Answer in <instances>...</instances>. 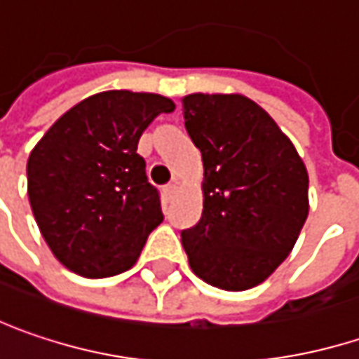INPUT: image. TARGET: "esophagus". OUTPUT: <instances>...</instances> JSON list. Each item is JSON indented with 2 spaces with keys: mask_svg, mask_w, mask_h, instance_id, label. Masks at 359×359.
<instances>
[{
  "mask_svg": "<svg viewBox=\"0 0 359 359\" xmlns=\"http://www.w3.org/2000/svg\"><path fill=\"white\" fill-rule=\"evenodd\" d=\"M175 193H177V184H166V187H164V195H166L168 199H172Z\"/></svg>",
  "mask_w": 359,
  "mask_h": 359,
  "instance_id": "34e87169",
  "label": "esophagus"
}]
</instances>
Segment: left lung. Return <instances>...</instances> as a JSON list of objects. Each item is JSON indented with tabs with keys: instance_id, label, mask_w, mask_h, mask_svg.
<instances>
[{
	"instance_id": "8db88e82",
	"label": "left lung",
	"mask_w": 359,
	"mask_h": 359,
	"mask_svg": "<svg viewBox=\"0 0 359 359\" xmlns=\"http://www.w3.org/2000/svg\"><path fill=\"white\" fill-rule=\"evenodd\" d=\"M180 101L203 160V213L180 231L189 266L223 290L254 288L285 262L305 225V162L250 97L191 93Z\"/></svg>"
}]
</instances>
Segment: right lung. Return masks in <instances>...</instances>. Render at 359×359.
I'll list each match as a JSON object with an SVG mask.
<instances>
[{"label": "right lung", "mask_w": 359, "mask_h": 359, "mask_svg": "<svg viewBox=\"0 0 359 359\" xmlns=\"http://www.w3.org/2000/svg\"><path fill=\"white\" fill-rule=\"evenodd\" d=\"M175 103L103 91L58 117L28 156V199L54 258L85 278L130 270L162 223L158 191L137 154L144 130Z\"/></svg>", "instance_id": "right-lung-1"}]
</instances>
